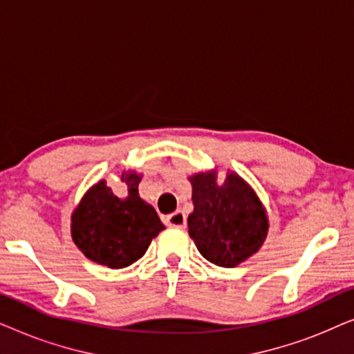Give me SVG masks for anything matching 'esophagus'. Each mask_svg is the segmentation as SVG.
Wrapping results in <instances>:
<instances>
[{
    "instance_id": "esophagus-1",
    "label": "esophagus",
    "mask_w": 354,
    "mask_h": 354,
    "mask_svg": "<svg viewBox=\"0 0 354 354\" xmlns=\"http://www.w3.org/2000/svg\"><path fill=\"white\" fill-rule=\"evenodd\" d=\"M166 224L169 227H176V229H185L187 217L182 211H176L166 217Z\"/></svg>"
}]
</instances>
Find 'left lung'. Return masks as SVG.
Here are the masks:
<instances>
[{"instance_id": "1", "label": "left lung", "mask_w": 354, "mask_h": 354, "mask_svg": "<svg viewBox=\"0 0 354 354\" xmlns=\"http://www.w3.org/2000/svg\"><path fill=\"white\" fill-rule=\"evenodd\" d=\"M211 169L188 177L193 212L188 216V235L209 263L235 268L258 253L269 232V217L259 196L245 178Z\"/></svg>"}]
</instances>
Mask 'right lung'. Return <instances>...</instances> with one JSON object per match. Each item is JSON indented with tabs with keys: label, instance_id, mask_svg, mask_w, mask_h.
Masks as SVG:
<instances>
[{
	"label": "right lung",
	"instance_id": "1",
	"mask_svg": "<svg viewBox=\"0 0 354 354\" xmlns=\"http://www.w3.org/2000/svg\"><path fill=\"white\" fill-rule=\"evenodd\" d=\"M142 174L122 171L127 196H115L106 180L96 182L82 196L71 216L72 240L96 264L122 269L147 253L149 243L166 229L151 205L138 195Z\"/></svg>",
	"mask_w": 354,
	"mask_h": 354
}]
</instances>
